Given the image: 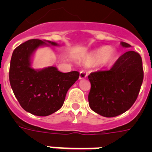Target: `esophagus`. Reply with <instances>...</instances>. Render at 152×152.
I'll return each instance as SVG.
<instances>
[{
    "label": "esophagus",
    "instance_id": "1",
    "mask_svg": "<svg viewBox=\"0 0 152 152\" xmlns=\"http://www.w3.org/2000/svg\"><path fill=\"white\" fill-rule=\"evenodd\" d=\"M87 76H88V75H87V73H86L84 71H81L80 72V80L81 79L86 78Z\"/></svg>",
    "mask_w": 152,
    "mask_h": 152
}]
</instances>
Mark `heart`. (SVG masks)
Listing matches in <instances>:
<instances>
[{
    "mask_svg": "<svg viewBox=\"0 0 152 152\" xmlns=\"http://www.w3.org/2000/svg\"><path fill=\"white\" fill-rule=\"evenodd\" d=\"M116 52L113 48L103 46L99 48L91 53L88 57V61L91 64H109L115 59Z\"/></svg>",
    "mask_w": 152,
    "mask_h": 152,
    "instance_id": "b5f03b06",
    "label": "heart"
}]
</instances>
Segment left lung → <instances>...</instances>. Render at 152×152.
I'll list each match as a JSON object with an SVG mask.
<instances>
[{
	"label": "left lung",
	"instance_id": "1",
	"mask_svg": "<svg viewBox=\"0 0 152 152\" xmlns=\"http://www.w3.org/2000/svg\"><path fill=\"white\" fill-rule=\"evenodd\" d=\"M121 45L131 46L124 42ZM88 79L91 85L88 95L91 109L106 118L120 115L131 108L139 95L144 80L141 57L135 51H128L110 70L91 72Z\"/></svg>",
	"mask_w": 152,
	"mask_h": 152
}]
</instances>
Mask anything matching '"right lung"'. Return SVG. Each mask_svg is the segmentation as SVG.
Instances as JSON below:
<instances>
[{"instance_id": "add662e5", "label": "right lung", "mask_w": 152, "mask_h": 152, "mask_svg": "<svg viewBox=\"0 0 152 152\" xmlns=\"http://www.w3.org/2000/svg\"><path fill=\"white\" fill-rule=\"evenodd\" d=\"M56 42L31 39L14 50L9 68L10 85L22 108L36 116H48L61 109L67 91L79 78L78 72H61L56 67L41 70L31 67V57L39 46Z\"/></svg>"}]
</instances>
